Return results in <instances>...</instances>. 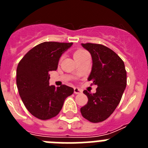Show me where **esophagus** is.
Here are the masks:
<instances>
[{
	"instance_id": "1",
	"label": "esophagus",
	"mask_w": 148,
	"mask_h": 148,
	"mask_svg": "<svg viewBox=\"0 0 148 148\" xmlns=\"http://www.w3.org/2000/svg\"><path fill=\"white\" fill-rule=\"evenodd\" d=\"M82 92V90H80L79 88L78 87H75L74 88V93L75 94H81Z\"/></svg>"
}]
</instances>
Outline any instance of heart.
<instances>
[{
  "label": "heart",
  "mask_w": 148,
  "mask_h": 148,
  "mask_svg": "<svg viewBox=\"0 0 148 148\" xmlns=\"http://www.w3.org/2000/svg\"><path fill=\"white\" fill-rule=\"evenodd\" d=\"M86 53H87V52H86V51L84 50V49H78V50H76L75 52L74 55H73V57H74V58H78V57L84 56V55L86 54Z\"/></svg>",
  "instance_id": "heart-1"
}]
</instances>
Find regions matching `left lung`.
<instances>
[{
  "label": "left lung",
  "mask_w": 148,
  "mask_h": 148,
  "mask_svg": "<svg viewBox=\"0 0 148 148\" xmlns=\"http://www.w3.org/2000/svg\"><path fill=\"white\" fill-rule=\"evenodd\" d=\"M91 54L92 70L87 80L97 85L96 92L84 90L88 102L81 108L84 118L93 123L103 121L114 112L127 85L124 61L112 49L97 44H82Z\"/></svg>",
  "instance_id": "obj_1"
}]
</instances>
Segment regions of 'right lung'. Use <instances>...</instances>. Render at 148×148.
Masks as SVG:
<instances>
[{"instance_id":"obj_1","label":"right lung","mask_w":148,"mask_h":148,"mask_svg":"<svg viewBox=\"0 0 148 148\" xmlns=\"http://www.w3.org/2000/svg\"><path fill=\"white\" fill-rule=\"evenodd\" d=\"M73 43L44 42L30 49L18 63L16 84L21 100L32 116L41 120L59 113L74 90L66 85L49 86V72L56 70L61 55Z\"/></svg>"}]
</instances>
